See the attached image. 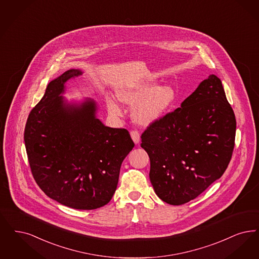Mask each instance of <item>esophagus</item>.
Wrapping results in <instances>:
<instances>
[{
    "instance_id": "esophagus-1",
    "label": "esophagus",
    "mask_w": 259,
    "mask_h": 259,
    "mask_svg": "<svg viewBox=\"0 0 259 259\" xmlns=\"http://www.w3.org/2000/svg\"><path fill=\"white\" fill-rule=\"evenodd\" d=\"M130 135H131V138H132V140H133V142H134L136 145L140 143V140H141L140 139V134H139V132L137 130H132L130 132Z\"/></svg>"
}]
</instances>
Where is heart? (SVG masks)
Segmentation results:
<instances>
[{
  "mask_svg": "<svg viewBox=\"0 0 259 259\" xmlns=\"http://www.w3.org/2000/svg\"><path fill=\"white\" fill-rule=\"evenodd\" d=\"M155 87L154 83H139L132 88L122 90L118 93V98L126 104L134 105L133 117L142 124H147L159 119L166 114L176 98V93L168 85ZM109 112L114 115H119L121 111L113 100L108 101Z\"/></svg>",
  "mask_w": 259,
  "mask_h": 259,
  "instance_id": "1",
  "label": "heart"
}]
</instances>
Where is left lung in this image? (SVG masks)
Masks as SVG:
<instances>
[{"label":"left lung","mask_w":259,"mask_h":259,"mask_svg":"<svg viewBox=\"0 0 259 259\" xmlns=\"http://www.w3.org/2000/svg\"><path fill=\"white\" fill-rule=\"evenodd\" d=\"M235 133L222 82L210 75L180 108L149 123L141 136L156 195L171 205L198 197L226 171Z\"/></svg>","instance_id":"1"}]
</instances>
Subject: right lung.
<instances>
[{"instance_id":"right-lung-1","label":"right lung","mask_w":259,"mask_h":259,"mask_svg":"<svg viewBox=\"0 0 259 259\" xmlns=\"http://www.w3.org/2000/svg\"><path fill=\"white\" fill-rule=\"evenodd\" d=\"M82 72L70 69L50 82L28 116L24 141L31 174L46 196L65 206L93 210L114 196L122 161L134 147L124 128L107 127L96 105L65 106L64 85Z\"/></svg>"}]
</instances>
